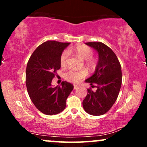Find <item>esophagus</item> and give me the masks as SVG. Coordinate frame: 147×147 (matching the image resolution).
Here are the masks:
<instances>
[{
    "instance_id": "obj_1",
    "label": "esophagus",
    "mask_w": 147,
    "mask_h": 147,
    "mask_svg": "<svg viewBox=\"0 0 147 147\" xmlns=\"http://www.w3.org/2000/svg\"><path fill=\"white\" fill-rule=\"evenodd\" d=\"M78 88V86H77V85H74V90H76Z\"/></svg>"
}]
</instances>
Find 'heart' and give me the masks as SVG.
Segmentation results:
<instances>
[{
	"instance_id": "1",
	"label": "heart",
	"mask_w": 147,
	"mask_h": 147,
	"mask_svg": "<svg viewBox=\"0 0 147 147\" xmlns=\"http://www.w3.org/2000/svg\"><path fill=\"white\" fill-rule=\"evenodd\" d=\"M70 50L65 49L62 52L60 56V65L62 67L65 66L67 64V59L69 55ZM74 51L82 59H89L90 65H93V61L91 60V58L93 56V51L91 48L85 45H77L74 48ZM87 76V71L86 69H82L80 71H75L73 69H69L64 74V78L67 81L73 82V83H78L82 79H83Z\"/></svg>"
}]
</instances>
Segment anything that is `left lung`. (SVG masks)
Returning a JSON list of instances; mask_svg holds the SVG:
<instances>
[{
  "label": "left lung",
  "mask_w": 147,
  "mask_h": 147,
  "mask_svg": "<svg viewBox=\"0 0 147 147\" xmlns=\"http://www.w3.org/2000/svg\"><path fill=\"white\" fill-rule=\"evenodd\" d=\"M86 44L98 51L99 61L95 73L86 80L96 90L88 88L82 104L87 113L100 116L106 113L117 99L122 84L121 65L116 54L104 43L94 41Z\"/></svg>",
  "instance_id": "obj_1"
}]
</instances>
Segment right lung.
Returning a JSON list of instances; mask_svg holds the SVG:
<instances>
[{
  "label": "right lung",
  "instance_id": "obj_1",
  "mask_svg": "<svg viewBox=\"0 0 147 147\" xmlns=\"http://www.w3.org/2000/svg\"><path fill=\"white\" fill-rule=\"evenodd\" d=\"M69 43L47 41L32 53L26 69V86L35 107L47 115L59 114L65 109L66 100L73 84L62 82L61 86H51L52 80L61 67L60 56Z\"/></svg>",
  "mask_w": 147,
  "mask_h": 147
}]
</instances>
